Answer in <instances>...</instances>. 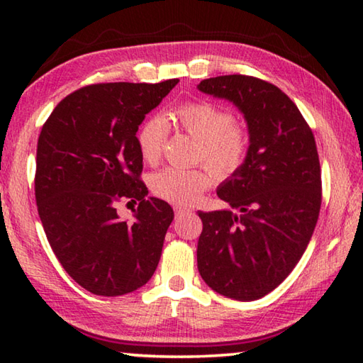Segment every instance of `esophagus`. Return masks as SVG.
<instances>
[{
	"instance_id": "obj_1",
	"label": "esophagus",
	"mask_w": 363,
	"mask_h": 363,
	"mask_svg": "<svg viewBox=\"0 0 363 363\" xmlns=\"http://www.w3.org/2000/svg\"><path fill=\"white\" fill-rule=\"evenodd\" d=\"M190 210L189 208H186V206H181V205H176L174 206V213H176V216H181V214H184V213H189Z\"/></svg>"
}]
</instances>
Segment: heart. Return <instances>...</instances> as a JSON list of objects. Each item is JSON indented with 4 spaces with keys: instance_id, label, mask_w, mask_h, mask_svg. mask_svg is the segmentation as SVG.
<instances>
[{
    "instance_id": "heart-1",
    "label": "heart",
    "mask_w": 363,
    "mask_h": 363,
    "mask_svg": "<svg viewBox=\"0 0 363 363\" xmlns=\"http://www.w3.org/2000/svg\"><path fill=\"white\" fill-rule=\"evenodd\" d=\"M174 116L190 136L200 140V160L212 168H163L153 174L152 190L173 203L189 205L210 189L218 176L230 177L243 167L250 153V131L232 112L210 101L184 102ZM167 138L168 123L162 115H153L140 125L136 139L147 163L158 162Z\"/></svg>"
}]
</instances>
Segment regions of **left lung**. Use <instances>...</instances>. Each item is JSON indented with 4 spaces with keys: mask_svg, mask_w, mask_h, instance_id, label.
<instances>
[{
    "mask_svg": "<svg viewBox=\"0 0 363 363\" xmlns=\"http://www.w3.org/2000/svg\"><path fill=\"white\" fill-rule=\"evenodd\" d=\"M199 89L235 104L250 131L247 162L218 189L237 213H199V272L227 298L259 299L290 275L315 229L322 171L314 134L296 104L261 78H208Z\"/></svg>",
    "mask_w": 363,
    "mask_h": 363,
    "instance_id": "left-lung-1",
    "label": "left lung"
}]
</instances>
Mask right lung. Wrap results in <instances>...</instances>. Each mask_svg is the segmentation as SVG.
I'll return each instance as SVG.
<instances>
[{
	"mask_svg": "<svg viewBox=\"0 0 363 363\" xmlns=\"http://www.w3.org/2000/svg\"><path fill=\"white\" fill-rule=\"evenodd\" d=\"M177 82L83 86L41 128L35 199L43 229L65 272L93 294L131 293L158 266L174 213L147 199L136 133ZM120 201L138 203L134 223L118 218Z\"/></svg>",
	"mask_w": 363,
	"mask_h": 363,
	"instance_id": "obj_1",
	"label": "right lung"
}]
</instances>
